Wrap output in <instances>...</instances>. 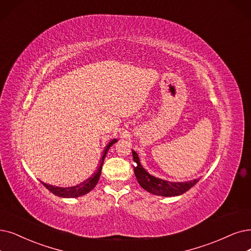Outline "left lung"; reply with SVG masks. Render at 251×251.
I'll list each match as a JSON object with an SVG mask.
<instances>
[{"mask_svg": "<svg viewBox=\"0 0 251 251\" xmlns=\"http://www.w3.org/2000/svg\"><path fill=\"white\" fill-rule=\"evenodd\" d=\"M132 152L134 162L136 163L134 167V172L139 184L145 190H147V192L153 195L163 197L180 196L187 192L188 189L192 188L199 181V179H194L192 181L186 182H170L167 181V180L153 177L142 167L141 163H140L139 156L134 150H132Z\"/></svg>", "mask_w": 251, "mask_h": 251, "instance_id": "1", "label": "left lung"}]
</instances>
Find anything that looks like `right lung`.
Listing matches in <instances>:
<instances>
[{"label":"right lung","mask_w":251,"mask_h":251,"mask_svg":"<svg viewBox=\"0 0 251 251\" xmlns=\"http://www.w3.org/2000/svg\"><path fill=\"white\" fill-rule=\"evenodd\" d=\"M117 141L116 139L111 140V141L109 142V144H107L106 148L104 149L103 151V155L101 157V160H100V165L97 169V171L93 174L92 177L87 178L84 181H82L81 183H79L75 186H71V187H59V186H54V185H50V184H46L44 182L43 185L51 192L53 195L58 196V197H62V198H77L80 196H83L87 193L91 192V190L97 185L100 176H101V172H102V167H103V163H104V159L106 157L107 151L109 150L110 146L113 145L115 142Z\"/></svg>","instance_id":"add662e5"}]
</instances>
